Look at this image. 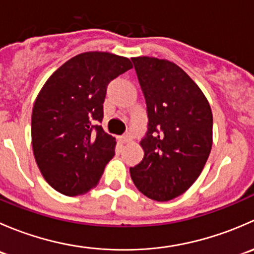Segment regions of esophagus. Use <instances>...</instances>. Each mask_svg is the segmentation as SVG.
Returning <instances> with one entry per match:
<instances>
[{
  "label": "esophagus",
  "instance_id": "esophagus-1",
  "mask_svg": "<svg viewBox=\"0 0 254 254\" xmlns=\"http://www.w3.org/2000/svg\"><path fill=\"white\" fill-rule=\"evenodd\" d=\"M132 137H134V136H132L131 132H127V134L123 135V136H122V141L123 142H130L132 140Z\"/></svg>",
  "mask_w": 254,
  "mask_h": 254
}]
</instances>
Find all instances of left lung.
Masks as SVG:
<instances>
[{
    "instance_id": "8db88e82",
    "label": "left lung",
    "mask_w": 254,
    "mask_h": 254,
    "mask_svg": "<svg viewBox=\"0 0 254 254\" xmlns=\"http://www.w3.org/2000/svg\"><path fill=\"white\" fill-rule=\"evenodd\" d=\"M145 97L147 129L143 158L130 167L136 188L156 201L188 190L205 166L212 145L209 102L179 66L148 56L132 58Z\"/></svg>"
}]
</instances>
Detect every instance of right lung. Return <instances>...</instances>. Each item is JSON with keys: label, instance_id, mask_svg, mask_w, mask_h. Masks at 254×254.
<instances>
[{"label": "right lung", "instance_id": "1", "mask_svg": "<svg viewBox=\"0 0 254 254\" xmlns=\"http://www.w3.org/2000/svg\"><path fill=\"white\" fill-rule=\"evenodd\" d=\"M132 67L129 59L91 51L49 77L32 113V145L45 181L59 193H87L115 155V139L99 125L107 87Z\"/></svg>", "mask_w": 254, "mask_h": 254}]
</instances>
